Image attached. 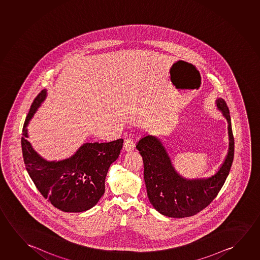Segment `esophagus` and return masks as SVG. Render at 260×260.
I'll return each mask as SVG.
<instances>
[{
    "label": "esophagus",
    "mask_w": 260,
    "mask_h": 260,
    "mask_svg": "<svg viewBox=\"0 0 260 260\" xmlns=\"http://www.w3.org/2000/svg\"><path fill=\"white\" fill-rule=\"evenodd\" d=\"M123 148L126 151H132L135 148V144L134 141L131 138H128L124 141Z\"/></svg>",
    "instance_id": "1"
}]
</instances>
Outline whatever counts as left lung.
Listing matches in <instances>:
<instances>
[{
    "label": "left lung",
    "instance_id": "left-lung-1",
    "mask_svg": "<svg viewBox=\"0 0 260 260\" xmlns=\"http://www.w3.org/2000/svg\"><path fill=\"white\" fill-rule=\"evenodd\" d=\"M218 109L228 121V155L215 175L209 178L186 179L173 167L168 152L158 139L147 135L136 148L143 158L144 179L150 204L157 212L171 218L194 215L212 203L222 187L234 157V137L230 110L226 102L216 101Z\"/></svg>",
    "mask_w": 260,
    "mask_h": 260
}]
</instances>
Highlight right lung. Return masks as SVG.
I'll list each match as a JSON object with an SVG mask.
<instances>
[{"label": "right lung", "instance_id": "add662e5", "mask_svg": "<svg viewBox=\"0 0 260 260\" xmlns=\"http://www.w3.org/2000/svg\"><path fill=\"white\" fill-rule=\"evenodd\" d=\"M46 97L47 90H42L34 99L22 128L21 148L26 169L37 189L53 206L66 212L87 211L104 194L105 177L120 155L123 140L84 143L69 158L47 161L27 140L28 122Z\"/></svg>", "mask_w": 260, "mask_h": 260}]
</instances>
